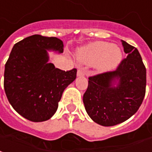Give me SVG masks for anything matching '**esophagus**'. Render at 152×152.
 <instances>
[{"label":"esophagus","instance_id":"esophagus-1","mask_svg":"<svg viewBox=\"0 0 152 152\" xmlns=\"http://www.w3.org/2000/svg\"><path fill=\"white\" fill-rule=\"evenodd\" d=\"M84 72H83V69H78V72H77V76L78 77H81V76H84Z\"/></svg>","mask_w":152,"mask_h":152}]
</instances>
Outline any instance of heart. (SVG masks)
Listing matches in <instances>:
<instances>
[{
    "instance_id": "heart-1",
    "label": "heart",
    "mask_w": 152,
    "mask_h": 152,
    "mask_svg": "<svg viewBox=\"0 0 152 152\" xmlns=\"http://www.w3.org/2000/svg\"><path fill=\"white\" fill-rule=\"evenodd\" d=\"M122 53L118 47L105 42H96L78 50L77 58L82 63L96 64L100 71L112 69L121 61Z\"/></svg>"
}]
</instances>
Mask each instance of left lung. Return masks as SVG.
Here are the masks:
<instances>
[{"label": "left lung", "mask_w": 152, "mask_h": 152, "mask_svg": "<svg viewBox=\"0 0 152 152\" xmlns=\"http://www.w3.org/2000/svg\"><path fill=\"white\" fill-rule=\"evenodd\" d=\"M122 45L127 58L115 70L89 77L83 94L86 111L100 125L114 126L124 122L137 111L145 96L147 70L141 55L124 41Z\"/></svg>", "instance_id": "1"}]
</instances>
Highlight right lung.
Returning <instances> with one entry per match:
<instances>
[{
	"instance_id": "right-lung-1",
	"label": "right lung",
	"mask_w": 152,
	"mask_h": 152,
	"mask_svg": "<svg viewBox=\"0 0 152 152\" xmlns=\"http://www.w3.org/2000/svg\"><path fill=\"white\" fill-rule=\"evenodd\" d=\"M47 50L62 53L63 42L38 34L28 37L15 44L5 65L7 99L20 115L33 122L53 116L63 91L77 75L76 69L64 71L48 63Z\"/></svg>"
}]
</instances>
